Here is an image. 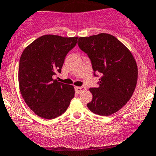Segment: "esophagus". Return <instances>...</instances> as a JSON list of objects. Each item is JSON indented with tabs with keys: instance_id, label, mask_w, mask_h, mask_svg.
I'll return each instance as SVG.
<instances>
[{
	"instance_id": "34e87169",
	"label": "esophagus",
	"mask_w": 156,
	"mask_h": 156,
	"mask_svg": "<svg viewBox=\"0 0 156 156\" xmlns=\"http://www.w3.org/2000/svg\"><path fill=\"white\" fill-rule=\"evenodd\" d=\"M75 90L77 93H82V92H83L84 90H86V87H76Z\"/></svg>"
}]
</instances>
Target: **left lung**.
I'll list each match as a JSON object with an SVG mask.
<instances>
[{
  "label": "left lung",
  "mask_w": 156,
  "mask_h": 156,
  "mask_svg": "<svg viewBox=\"0 0 156 156\" xmlns=\"http://www.w3.org/2000/svg\"><path fill=\"white\" fill-rule=\"evenodd\" d=\"M78 46L90 58L95 76L99 73L98 87L90 88L93 99L87 103L91 112L112 115L125 106L133 96L138 79V69L131 52L116 37L99 34L80 37Z\"/></svg>",
  "instance_id": "obj_1"
}]
</instances>
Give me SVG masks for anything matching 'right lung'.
Here are the masks:
<instances>
[{"instance_id": "obj_1", "label": "right lung", "mask_w": 156, "mask_h": 156, "mask_svg": "<svg viewBox=\"0 0 156 156\" xmlns=\"http://www.w3.org/2000/svg\"><path fill=\"white\" fill-rule=\"evenodd\" d=\"M78 37L44 35L24 49L19 62L20 93L30 109L41 118L51 119L66 112L74 97V87L52 77L61 73L66 54Z\"/></svg>"}]
</instances>
